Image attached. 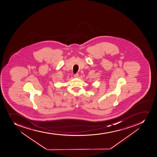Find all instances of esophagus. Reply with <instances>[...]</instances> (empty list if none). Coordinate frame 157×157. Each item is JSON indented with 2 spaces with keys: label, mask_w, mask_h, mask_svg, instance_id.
Returning <instances> with one entry per match:
<instances>
[{
  "label": "esophagus",
  "mask_w": 157,
  "mask_h": 157,
  "mask_svg": "<svg viewBox=\"0 0 157 157\" xmlns=\"http://www.w3.org/2000/svg\"><path fill=\"white\" fill-rule=\"evenodd\" d=\"M74 76L75 78H78V77H79V74L76 73L75 75H74Z\"/></svg>",
  "instance_id": "1"
}]
</instances>
